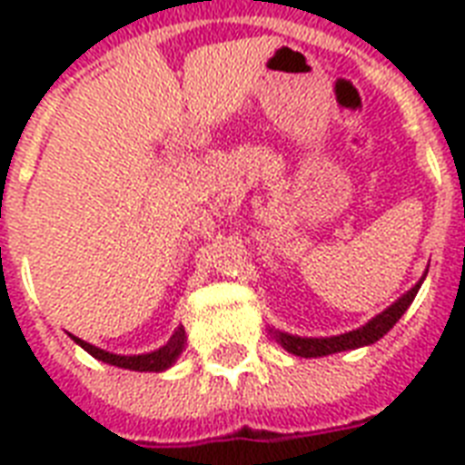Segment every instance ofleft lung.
I'll return each mask as SVG.
<instances>
[{
	"mask_svg": "<svg viewBox=\"0 0 465 465\" xmlns=\"http://www.w3.org/2000/svg\"><path fill=\"white\" fill-rule=\"evenodd\" d=\"M425 282V275L420 277V282L408 290L401 299H396L386 311H381L379 316H374L369 323L360 325L357 331L342 332V335H331V338H302V335H292V332L272 331V338L287 350V352L297 354V357H325V354L345 352V350H357V347L374 345L376 340H381L386 332L398 323V318L403 316L408 306L412 304V299L418 294L420 284Z\"/></svg>",
	"mask_w": 465,
	"mask_h": 465,
	"instance_id": "obj_1",
	"label": "left lung"
}]
</instances>
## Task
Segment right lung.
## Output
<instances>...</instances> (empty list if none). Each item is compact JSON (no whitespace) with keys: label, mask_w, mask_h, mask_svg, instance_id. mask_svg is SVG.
<instances>
[{"label":"right lung","mask_w":465,"mask_h":465,"mask_svg":"<svg viewBox=\"0 0 465 465\" xmlns=\"http://www.w3.org/2000/svg\"><path fill=\"white\" fill-rule=\"evenodd\" d=\"M69 338L74 340L76 345L84 347L91 357H96L98 361H105V364H113V367L130 369V371H166L168 367H173L175 360L181 357V352L185 350V331L183 325L175 328V332L168 338L166 345H161L154 352L144 354H113L108 350H101V347L91 345L86 340L76 338L69 332Z\"/></svg>","instance_id":"1"}]
</instances>
